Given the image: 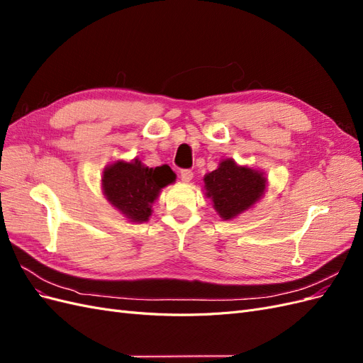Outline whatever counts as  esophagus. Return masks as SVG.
<instances>
[{"label":"esophagus","mask_w":363,"mask_h":363,"mask_svg":"<svg viewBox=\"0 0 363 363\" xmlns=\"http://www.w3.org/2000/svg\"><path fill=\"white\" fill-rule=\"evenodd\" d=\"M192 177H194V172H192L191 169H182V171H180V179H182V182L188 183V182L192 180Z\"/></svg>","instance_id":"1"}]
</instances>
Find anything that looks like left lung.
Wrapping results in <instances>:
<instances>
[{
	"label": "left lung",
	"instance_id": "left-lung-1",
	"mask_svg": "<svg viewBox=\"0 0 363 363\" xmlns=\"http://www.w3.org/2000/svg\"><path fill=\"white\" fill-rule=\"evenodd\" d=\"M265 183L262 172L238 167L232 159L223 160L218 169L204 177L207 196L224 219H232L255 204L265 191Z\"/></svg>",
	"mask_w": 363,
	"mask_h": 363
}]
</instances>
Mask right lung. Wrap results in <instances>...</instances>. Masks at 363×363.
I'll list each match as a JSON object with an SVG mask.
<instances>
[{"label": "right lung", "mask_w": 363, "mask_h": 363, "mask_svg": "<svg viewBox=\"0 0 363 363\" xmlns=\"http://www.w3.org/2000/svg\"><path fill=\"white\" fill-rule=\"evenodd\" d=\"M175 180L168 164L156 168L144 167L139 160L116 162L103 172V191L107 200L130 221H147L151 204L163 186Z\"/></svg>", "instance_id": "1"}]
</instances>
